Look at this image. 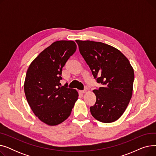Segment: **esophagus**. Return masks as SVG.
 <instances>
[{"label": "esophagus", "mask_w": 156, "mask_h": 156, "mask_svg": "<svg viewBox=\"0 0 156 156\" xmlns=\"http://www.w3.org/2000/svg\"><path fill=\"white\" fill-rule=\"evenodd\" d=\"M80 92H81V94H85V93H86V92H87V90L85 89V90H81Z\"/></svg>", "instance_id": "esophagus-1"}]
</instances>
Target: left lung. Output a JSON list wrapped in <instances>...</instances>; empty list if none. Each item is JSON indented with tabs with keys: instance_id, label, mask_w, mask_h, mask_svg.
<instances>
[{
	"instance_id": "left-lung-1",
	"label": "left lung",
	"mask_w": 156,
	"mask_h": 156,
	"mask_svg": "<svg viewBox=\"0 0 156 156\" xmlns=\"http://www.w3.org/2000/svg\"><path fill=\"white\" fill-rule=\"evenodd\" d=\"M79 51L102 87L94 90V118L102 122L118 119L132 96L134 71L129 61L117 48L102 42L76 40Z\"/></svg>"
}]
</instances>
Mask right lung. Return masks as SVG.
Returning a JSON list of instances; mask_svg holds the SVG:
<instances>
[{"mask_svg":"<svg viewBox=\"0 0 156 156\" xmlns=\"http://www.w3.org/2000/svg\"><path fill=\"white\" fill-rule=\"evenodd\" d=\"M76 50L73 41H57L40 53L27 70L24 85L27 100L35 115L48 125L66 119L78 99L75 89L60 83L62 68Z\"/></svg>","mask_w":156,"mask_h":156,"instance_id":"right-lung-1","label":"right lung"}]
</instances>
